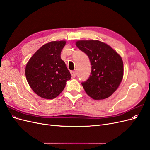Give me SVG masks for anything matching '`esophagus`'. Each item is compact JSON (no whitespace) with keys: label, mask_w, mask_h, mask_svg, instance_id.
Instances as JSON below:
<instances>
[{"label":"esophagus","mask_w":150,"mask_h":150,"mask_svg":"<svg viewBox=\"0 0 150 150\" xmlns=\"http://www.w3.org/2000/svg\"><path fill=\"white\" fill-rule=\"evenodd\" d=\"M71 74L72 76L73 77V78H75V77L76 76V71H71Z\"/></svg>","instance_id":"1"}]
</instances>
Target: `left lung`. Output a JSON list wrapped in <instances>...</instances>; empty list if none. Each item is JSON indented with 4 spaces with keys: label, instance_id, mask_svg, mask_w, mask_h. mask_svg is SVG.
<instances>
[{
    "label": "left lung",
    "instance_id": "8db88e82",
    "mask_svg": "<svg viewBox=\"0 0 150 150\" xmlns=\"http://www.w3.org/2000/svg\"><path fill=\"white\" fill-rule=\"evenodd\" d=\"M76 46L87 54L91 72L82 85L93 99H106L119 87L123 77V62L121 56L108 44L97 40H78Z\"/></svg>",
    "mask_w": 150,
    "mask_h": 150
}]
</instances>
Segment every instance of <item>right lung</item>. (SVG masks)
I'll list each match as a JSON object with an SVG mask.
<instances>
[{
    "instance_id": "add662e5",
    "label": "right lung",
    "mask_w": 150,
    "mask_h": 150,
    "mask_svg": "<svg viewBox=\"0 0 150 150\" xmlns=\"http://www.w3.org/2000/svg\"><path fill=\"white\" fill-rule=\"evenodd\" d=\"M65 40L44 44L30 57L25 67V76L31 89L44 99L55 98L64 89L71 75L61 58Z\"/></svg>"
}]
</instances>
